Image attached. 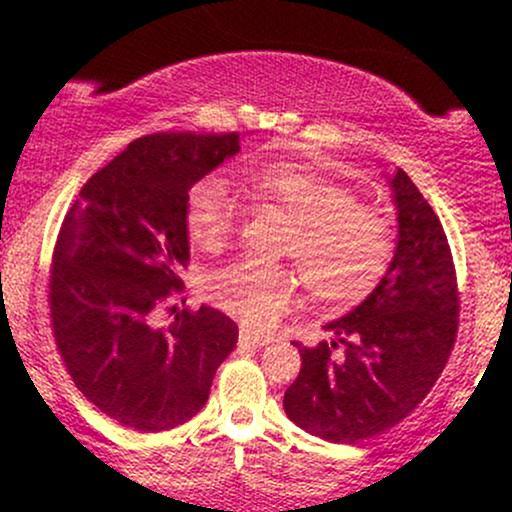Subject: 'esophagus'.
<instances>
[{"label":"esophagus","mask_w":512,"mask_h":512,"mask_svg":"<svg viewBox=\"0 0 512 512\" xmlns=\"http://www.w3.org/2000/svg\"><path fill=\"white\" fill-rule=\"evenodd\" d=\"M238 339H240V344H250V346H255V349H262V346L274 342L269 334H257L255 330H250V327H240Z\"/></svg>","instance_id":"1"}]
</instances>
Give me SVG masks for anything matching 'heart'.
Listing matches in <instances>:
<instances>
[{"label": "heart", "instance_id": "b5f03b06", "mask_svg": "<svg viewBox=\"0 0 512 512\" xmlns=\"http://www.w3.org/2000/svg\"><path fill=\"white\" fill-rule=\"evenodd\" d=\"M238 182L252 197L293 223L284 255L296 260L313 298L354 305L383 281L395 255V228L383 211L358 202L344 182L293 163H240ZM238 226V202L228 182L211 173L187 195L185 228L202 250H219ZM301 274L250 257L214 269L204 296L216 308L269 327L296 301Z\"/></svg>", "mask_w": 512, "mask_h": 512}]
</instances>
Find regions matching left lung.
I'll list each match as a JSON object with an SVG mask.
<instances>
[{
    "instance_id": "obj_1",
    "label": "left lung",
    "mask_w": 512,
    "mask_h": 512,
    "mask_svg": "<svg viewBox=\"0 0 512 512\" xmlns=\"http://www.w3.org/2000/svg\"><path fill=\"white\" fill-rule=\"evenodd\" d=\"M390 185L399 236L383 281L325 327L337 337L332 344L296 342L301 373L284 409L293 424L330 443H358L407 419L455 346L460 291L443 223L402 168Z\"/></svg>"
}]
</instances>
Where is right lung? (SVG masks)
Here are the masks:
<instances>
[{"mask_svg":"<svg viewBox=\"0 0 512 512\" xmlns=\"http://www.w3.org/2000/svg\"><path fill=\"white\" fill-rule=\"evenodd\" d=\"M238 142V132L137 139L86 180L62 221L48 293L55 344L88 402L134 431L192 419L238 342L236 322L209 305L156 325L190 262L187 195Z\"/></svg>","mask_w":512,"mask_h":512,"instance_id":"1","label":"right lung"}]
</instances>
